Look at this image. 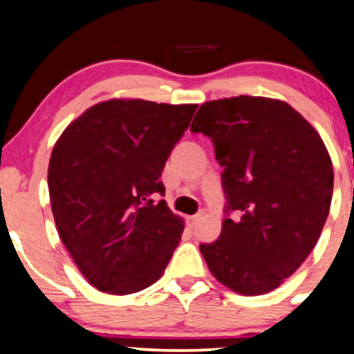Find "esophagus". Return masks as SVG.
Segmentation results:
<instances>
[{
	"mask_svg": "<svg viewBox=\"0 0 354 354\" xmlns=\"http://www.w3.org/2000/svg\"><path fill=\"white\" fill-rule=\"evenodd\" d=\"M200 218H201V215H193V216H188V225H196L198 221H200Z\"/></svg>",
	"mask_w": 354,
	"mask_h": 354,
	"instance_id": "obj_1",
	"label": "esophagus"
}]
</instances>
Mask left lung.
Wrapping results in <instances>:
<instances>
[{"label": "left lung", "instance_id": "obj_1", "mask_svg": "<svg viewBox=\"0 0 354 354\" xmlns=\"http://www.w3.org/2000/svg\"><path fill=\"white\" fill-rule=\"evenodd\" d=\"M193 133L212 138L223 166L220 239L200 252L216 281L242 296L277 289L319 240L333 198V162L319 133L279 99L239 95L200 106Z\"/></svg>", "mask_w": 354, "mask_h": 354}]
</instances>
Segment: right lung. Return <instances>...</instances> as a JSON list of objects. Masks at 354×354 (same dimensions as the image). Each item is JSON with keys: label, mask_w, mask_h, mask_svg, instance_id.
<instances>
[{"label": "right lung", "mask_w": 354, "mask_h": 354, "mask_svg": "<svg viewBox=\"0 0 354 354\" xmlns=\"http://www.w3.org/2000/svg\"><path fill=\"white\" fill-rule=\"evenodd\" d=\"M196 104L111 99L70 122L52 151L48 192L58 235L88 284L139 292L165 272L185 230L165 200V162Z\"/></svg>", "instance_id": "1"}]
</instances>
